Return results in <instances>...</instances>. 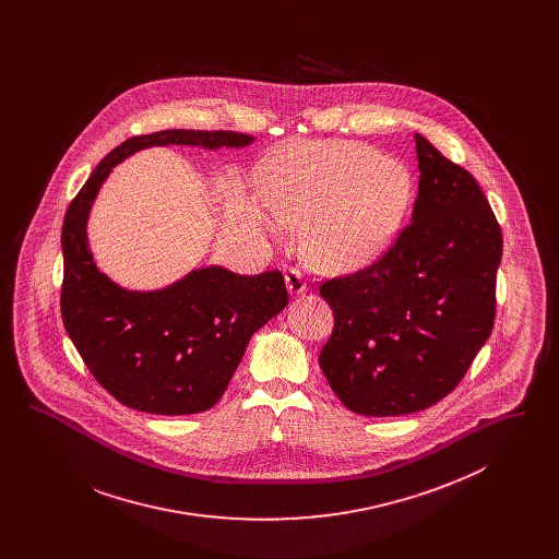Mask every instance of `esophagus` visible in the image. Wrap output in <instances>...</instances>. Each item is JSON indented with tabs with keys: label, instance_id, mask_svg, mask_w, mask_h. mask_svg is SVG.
<instances>
[{
	"label": "esophagus",
	"instance_id": "esophagus-1",
	"mask_svg": "<svg viewBox=\"0 0 559 559\" xmlns=\"http://www.w3.org/2000/svg\"><path fill=\"white\" fill-rule=\"evenodd\" d=\"M285 281H287V287L292 295H299L308 289V278L304 276V272L299 267H289V272L285 274Z\"/></svg>",
	"mask_w": 559,
	"mask_h": 559
}]
</instances>
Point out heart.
I'll use <instances>...</instances> for the list:
<instances>
[{
  "mask_svg": "<svg viewBox=\"0 0 559 559\" xmlns=\"http://www.w3.org/2000/svg\"><path fill=\"white\" fill-rule=\"evenodd\" d=\"M267 205L292 226L314 224L308 249L320 266L352 270L374 260L399 228L411 176L354 142H301L262 167Z\"/></svg>",
  "mask_w": 559,
  "mask_h": 559,
  "instance_id": "b5f03b06",
  "label": "heart"
}]
</instances>
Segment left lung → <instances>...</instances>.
Here are the masks:
<instances>
[{
  "mask_svg": "<svg viewBox=\"0 0 559 559\" xmlns=\"http://www.w3.org/2000/svg\"><path fill=\"white\" fill-rule=\"evenodd\" d=\"M413 219L369 266L320 283V369L349 411L399 417L449 396L492 333L501 226L476 178L415 133Z\"/></svg>",
  "mask_w": 559,
  "mask_h": 559,
  "instance_id": "1",
  "label": "left lung"
}]
</instances>
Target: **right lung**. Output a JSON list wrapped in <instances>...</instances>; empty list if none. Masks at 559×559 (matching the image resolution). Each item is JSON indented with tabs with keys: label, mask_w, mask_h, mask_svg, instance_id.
Listing matches in <instances>:
<instances>
[{
	"label": "right lung",
	"mask_w": 559,
	"mask_h": 559,
	"mask_svg": "<svg viewBox=\"0 0 559 559\" xmlns=\"http://www.w3.org/2000/svg\"><path fill=\"white\" fill-rule=\"evenodd\" d=\"M226 130H163L132 135L96 165L62 222L60 314L85 367L108 394L151 415H192L222 399L251 335L287 301L278 270L240 276L224 267L190 272L155 293L112 285L92 260L85 219L110 167L138 148L165 144L245 146Z\"/></svg>",
	"instance_id": "obj_1"
}]
</instances>
